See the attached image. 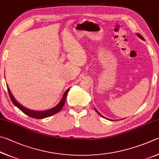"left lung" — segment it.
<instances>
[{"instance_id":"1","label":"left lung","mask_w":159,"mask_h":159,"mask_svg":"<svg viewBox=\"0 0 159 159\" xmlns=\"http://www.w3.org/2000/svg\"><path fill=\"white\" fill-rule=\"evenodd\" d=\"M136 35H137V36H138V38H140V39H142V40H144V38H143V36H142V35H141L140 34V33H136ZM94 108H95V107H94ZM95 110H96V112H97V113H98L99 115H101V116H102V117H103V118H105V116H102V115H101V113H100V112H98V110H97L96 109V108H95ZM105 119H107V118H105Z\"/></svg>"}]
</instances>
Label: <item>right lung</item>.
I'll return each mask as SVG.
<instances>
[{
    "label": "right lung",
    "instance_id": "1",
    "mask_svg": "<svg viewBox=\"0 0 159 159\" xmlns=\"http://www.w3.org/2000/svg\"><path fill=\"white\" fill-rule=\"evenodd\" d=\"M7 87L8 93H9V96L10 97V99H11V101H12V102H13V104L15 105L16 107H17L21 111V112H23L24 114H26V115L30 116V117L35 118V119H43V118L49 117V116H51L59 112V111L62 109L63 107L64 103H65V101H66L67 94H68L70 88V87L68 88V89L66 91V92L63 93L62 98H61L60 102H58V103L56 105L55 107H52L49 110H47L36 111V110H33L29 109V108L25 107L24 106H23V105L19 103V102L16 101V99L14 98V96L12 94V93H11V91H10V89H9V87H8L7 85Z\"/></svg>",
    "mask_w": 159,
    "mask_h": 159
}]
</instances>
